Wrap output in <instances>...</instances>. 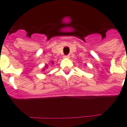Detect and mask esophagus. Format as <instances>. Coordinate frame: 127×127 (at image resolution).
Here are the masks:
<instances>
[{
    "mask_svg": "<svg viewBox=\"0 0 127 127\" xmlns=\"http://www.w3.org/2000/svg\"><path fill=\"white\" fill-rule=\"evenodd\" d=\"M64 58H65V59H69L70 58V55H65V56H64Z\"/></svg>",
    "mask_w": 127,
    "mask_h": 127,
    "instance_id": "34e87169",
    "label": "esophagus"
}]
</instances>
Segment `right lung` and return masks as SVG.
<instances>
[{
  "label": "right lung",
  "mask_w": 127,
  "mask_h": 127,
  "mask_svg": "<svg viewBox=\"0 0 127 127\" xmlns=\"http://www.w3.org/2000/svg\"><path fill=\"white\" fill-rule=\"evenodd\" d=\"M52 63V64H53V62H52V63ZM44 70V69H43V70Z\"/></svg>",
  "instance_id": "obj_1"
}]
</instances>
